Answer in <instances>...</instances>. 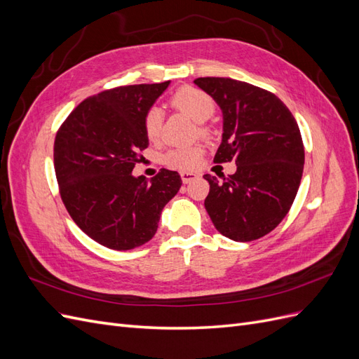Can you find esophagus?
Segmentation results:
<instances>
[{"label": "esophagus", "mask_w": 359, "mask_h": 359, "mask_svg": "<svg viewBox=\"0 0 359 359\" xmlns=\"http://www.w3.org/2000/svg\"><path fill=\"white\" fill-rule=\"evenodd\" d=\"M198 177H199L198 173H194V172H181V180H182L184 184H189L190 181H193L194 178H198Z\"/></svg>", "instance_id": "obj_1"}]
</instances>
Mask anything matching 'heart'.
<instances>
[{
	"mask_svg": "<svg viewBox=\"0 0 359 359\" xmlns=\"http://www.w3.org/2000/svg\"><path fill=\"white\" fill-rule=\"evenodd\" d=\"M170 103L181 112L187 114L196 123H205L210 119L215 111V104L211 97L205 91L194 88V86H182L170 97ZM163 115L157 107L149 109L144 116V132L149 140H157L161 133ZM202 133H206L205 128H201ZM202 160V149L199 147L172 149L163 157L165 165L178 170H194Z\"/></svg>",
	"mask_w": 359,
	"mask_h": 359,
	"instance_id": "b5f03b06",
	"label": "heart"
}]
</instances>
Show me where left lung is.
I'll return each mask as SVG.
<instances>
[{
  "mask_svg": "<svg viewBox=\"0 0 359 359\" xmlns=\"http://www.w3.org/2000/svg\"><path fill=\"white\" fill-rule=\"evenodd\" d=\"M223 112V136L214 161H235L236 172L210 182L205 210L222 235L259 240L289 212L299 189L304 145L299 127L278 97L231 78H198Z\"/></svg>",
  "mask_w": 359,
  "mask_h": 359,
  "instance_id": "left-lung-1",
  "label": "left lung"
}]
</instances>
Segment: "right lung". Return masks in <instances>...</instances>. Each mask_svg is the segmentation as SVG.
Segmentation results:
<instances>
[{
	"label": "right lung",
	"instance_id": "obj_1",
	"mask_svg": "<svg viewBox=\"0 0 359 359\" xmlns=\"http://www.w3.org/2000/svg\"><path fill=\"white\" fill-rule=\"evenodd\" d=\"M169 81L118 86L88 97L57 132L53 166L73 222L91 240L132 250L154 236L165 205L181 187L175 170L149 181L133 177L139 151L148 147L144 116Z\"/></svg>",
	"mask_w": 359,
	"mask_h": 359
}]
</instances>
